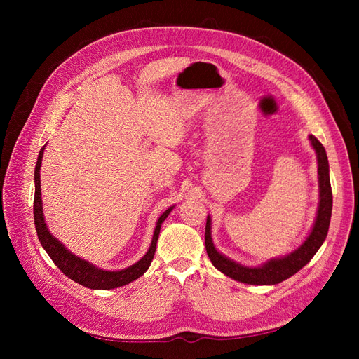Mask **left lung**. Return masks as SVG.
Segmentation results:
<instances>
[{"instance_id": "obj_1", "label": "left lung", "mask_w": 359, "mask_h": 359, "mask_svg": "<svg viewBox=\"0 0 359 359\" xmlns=\"http://www.w3.org/2000/svg\"><path fill=\"white\" fill-rule=\"evenodd\" d=\"M310 140L314 151H316L318 154V173H319V191H320L318 217H316V222H314L311 233L307 236V240L304 241V244L293 253L280 259H271L269 262H266L262 266L248 268L240 264H235L233 260L227 259L217 252L211 240V219L208 215V219H206V226H205L206 253H208V257L211 259L212 265L219 271H222V273L226 274L227 277L247 285H277L280 281H283L290 276L297 274L302 266H306L310 262L311 257L316 255V252L320 248L325 238H327L330 222H331L332 190H331V182H330L328 157H327V153H325V148L313 135L310 136Z\"/></svg>"}]
</instances>
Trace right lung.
I'll return each mask as SVG.
<instances>
[{
  "label": "right lung",
  "instance_id": "obj_1",
  "mask_svg": "<svg viewBox=\"0 0 359 359\" xmlns=\"http://www.w3.org/2000/svg\"><path fill=\"white\" fill-rule=\"evenodd\" d=\"M43 149L45 148H41V151H40L36 170H34V180H36L34 224H36L39 241L43 245V248L46 250V253L50 256V259L53 260V264H55L69 278L76 281V283H79V285H82L85 287H90V289H103V290L115 289L119 286L128 285L130 281L139 278L149 268L151 262H153L161 223L166 220V217L169 215L173 206H170L169 210H166L160 215V219L157 220V226H156V231H154L153 241H151L149 250L147 252V255L139 260V262H136L135 265L128 266L126 269H121V271H103V269L95 268L90 262H86V260L72 255L69 250L64 247L57 240V238H53L48 231L45 219H43L41 196H40V166H41V158H43Z\"/></svg>",
  "mask_w": 359,
  "mask_h": 359
}]
</instances>
